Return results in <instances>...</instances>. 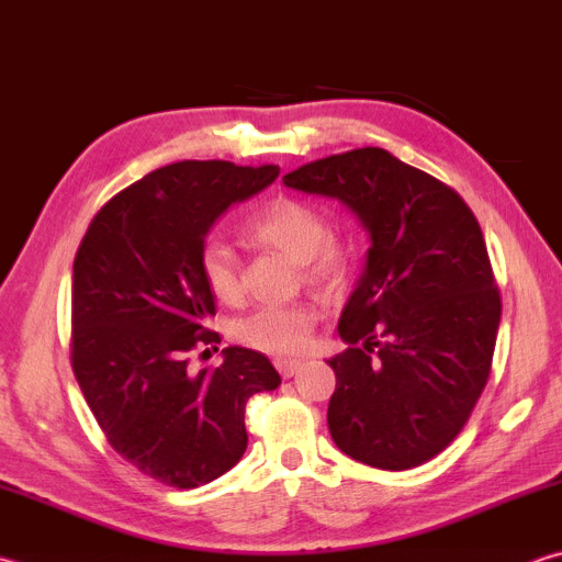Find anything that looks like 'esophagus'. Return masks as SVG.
I'll use <instances>...</instances> for the list:
<instances>
[{"label": "esophagus", "instance_id": "34e87169", "mask_svg": "<svg viewBox=\"0 0 562 562\" xmlns=\"http://www.w3.org/2000/svg\"><path fill=\"white\" fill-rule=\"evenodd\" d=\"M274 368H278L280 375L288 380V378H294L296 370L302 368V360H290V358H274Z\"/></svg>", "mask_w": 562, "mask_h": 562}]
</instances>
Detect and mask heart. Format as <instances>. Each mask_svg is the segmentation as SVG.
Returning <instances> with one entry per match:
<instances>
[{
  "label": "heart",
  "mask_w": 562,
  "mask_h": 562,
  "mask_svg": "<svg viewBox=\"0 0 562 562\" xmlns=\"http://www.w3.org/2000/svg\"><path fill=\"white\" fill-rule=\"evenodd\" d=\"M244 234L252 244L278 250L300 262L304 282L314 288L336 290L348 280L353 268V248L348 238L326 226L324 214L296 196H274L262 204L244 224ZM200 270L206 290L216 302L236 306L244 302L246 284L238 252L226 240H206L200 256ZM316 302H292L262 306L236 324L240 344L268 356H300L312 346L314 328L322 322Z\"/></svg>",
  "instance_id": "1"
}]
</instances>
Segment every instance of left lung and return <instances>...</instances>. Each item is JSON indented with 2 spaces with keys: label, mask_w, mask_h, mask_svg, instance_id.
<instances>
[{
  "label": "left lung",
  "mask_w": 562,
  "mask_h": 562,
  "mask_svg": "<svg viewBox=\"0 0 562 562\" xmlns=\"http://www.w3.org/2000/svg\"><path fill=\"white\" fill-rule=\"evenodd\" d=\"M284 184L336 196L372 240L340 314L348 348L328 360L334 443L380 470L422 465L463 431L490 380L502 300L477 218L382 148L306 162Z\"/></svg>",
  "instance_id": "obj_1"
}]
</instances>
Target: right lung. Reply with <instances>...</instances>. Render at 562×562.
<instances>
[{
	"mask_svg": "<svg viewBox=\"0 0 562 562\" xmlns=\"http://www.w3.org/2000/svg\"><path fill=\"white\" fill-rule=\"evenodd\" d=\"M278 165L182 160L114 194L87 226L72 266L70 362L109 446L162 485L192 490L246 453V404L280 387L272 362L231 346L216 370L190 353L222 344L200 256L226 209Z\"/></svg>",
	"mask_w": 562,
	"mask_h": 562,
	"instance_id": "obj_1",
	"label": "right lung"
}]
</instances>
